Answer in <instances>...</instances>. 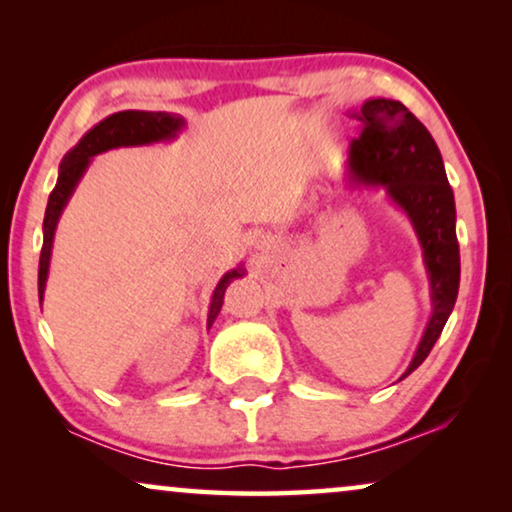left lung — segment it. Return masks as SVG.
<instances>
[{
  "label": "left lung",
  "mask_w": 512,
  "mask_h": 512,
  "mask_svg": "<svg viewBox=\"0 0 512 512\" xmlns=\"http://www.w3.org/2000/svg\"><path fill=\"white\" fill-rule=\"evenodd\" d=\"M361 135L352 142L354 177L387 186L415 226L431 275L433 314L415 359L403 377L422 366L436 345L459 293V242L454 195L443 158L422 121L396 100H368L361 107ZM401 377V380H403Z\"/></svg>",
  "instance_id": "left-lung-1"
}]
</instances>
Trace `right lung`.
<instances>
[{"mask_svg":"<svg viewBox=\"0 0 512 512\" xmlns=\"http://www.w3.org/2000/svg\"><path fill=\"white\" fill-rule=\"evenodd\" d=\"M184 118L170 116L165 111H118V114L104 118L102 123H97L72 151L67 153L65 160L60 165V177L58 184L48 195L46 216H44V244H41V256H39V300L44 298V286L48 275V261H51V247H53V233L55 223L60 219L62 207L67 205V198L72 195L76 181L81 179V174L86 172L90 158L97 153L116 149V146H132V144H149L158 142V139L174 137V132L181 128ZM235 277H242V270H230L223 275V279L216 286L212 305H209V317L207 326H212L216 314L221 310L223 293L226 286L233 282Z\"/></svg>","mask_w":512,"mask_h":512,"instance_id":"obj_1","label":"right lung"}]
</instances>
